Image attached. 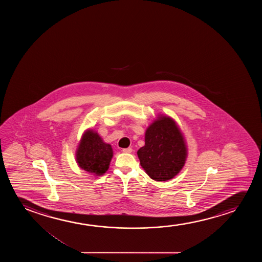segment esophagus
Segmentation results:
<instances>
[{"label":"esophagus","instance_id":"obj_1","mask_svg":"<svg viewBox=\"0 0 262 262\" xmlns=\"http://www.w3.org/2000/svg\"><path fill=\"white\" fill-rule=\"evenodd\" d=\"M122 152H123V153H132V152H133V148H132V147L122 148Z\"/></svg>","mask_w":262,"mask_h":262}]
</instances>
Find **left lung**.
I'll return each instance as SVG.
<instances>
[{"mask_svg":"<svg viewBox=\"0 0 262 262\" xmlns=\"http://www.w3.org/2000/svg\"><path fill=\"white\" fill-rule=\"evenodd\" d=\"M140 165L158 182L172 179L182 170L187 157L183 134L176 122L160 116L145 134V146L138 150Z\"/></svg>","mask_w":262,"mask_h":262,"instance_id":"8db88e82","label":"left lung"}]
</instances>
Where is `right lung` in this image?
Returning a JSON list of instances; mask_svg holds the SVG:
<instances>
[{
  "label": "right lung",
  "mask_w": 262,
  "mask_h": 262,
  "mask_svg": "<svg viewBox=\"0 0 262 262\" xmlns=\"http://www.w3.org/2000/svg\"><path fill=\"white\" fill-rule=\"evenodd\" d=\"M112 158L111 145L104 143L97 133L89 129L83 134L76 153L80 168L95 176H102L109 168Z\"/></svg>",
  "instance_id": "1"
}]
</instances>
